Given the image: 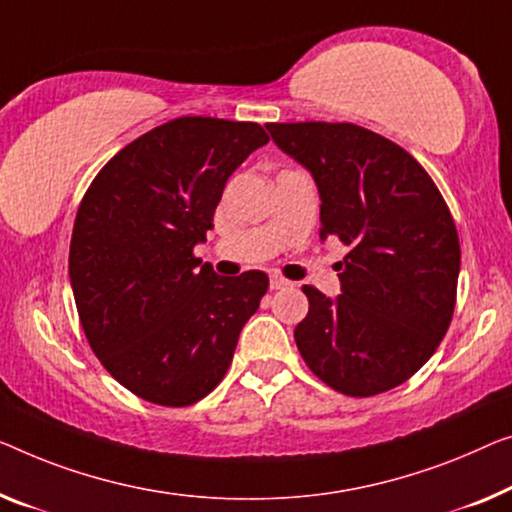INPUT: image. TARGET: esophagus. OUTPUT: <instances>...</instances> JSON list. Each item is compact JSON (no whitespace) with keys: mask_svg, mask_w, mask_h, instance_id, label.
Segmentation results:
<instances>
[{"mask_svg":"<svg viewBox=\"0 0 512 512\" xmlns=\"http://www.w3.org/2000/svg\"><path fill=\"white\" fill-rule=\"evenodd\" d=\"M289 285H292V282L285 280L282 276H271V280H269V287H271V289H285V287H289Z\"/></svg>","mask_w":512,"mask_h":512,"instance_id":"obj_1","label":"esophagus"}]
</instances>
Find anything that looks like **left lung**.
<instances>
[{"instance_id":"8db88e82","label":"left lung","mask_w":512,"mask_h":512,"mask_svg":"<svg viewBox=\"0 0 512 512\" xmlns=\"http://www.w3.org/2000/svg\"><path fill=\"white\" fill-rule=\"evenodd\" d=\"M317 183L319 239H340L335 299L305 285L294 329L315 375L352 398L391 391L421 370L451 326L460 239L439 188L398 144L354 124H266Z\"/></svg>"}]
</instances>
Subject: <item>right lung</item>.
<instances>
[{
  "label": "right lung",
  "mask_w": 512,
  "mask_h": 512,
  "mask_svg": "<svg viewBox=\"0 0 512 512\" xmlns=\"http://www.w3.org/2000/svg\"><path fill=\"white\" fill-rule=\"evenodd\" d=\"M269 135L253 121L179 117L137 137L82 197L68 276L103 368L163 407H188L230 368L269 289L264 271L225 278L193 255L236 167Z\"/></svg>",
  "instance_id": "right-lung-1"
}]
</instances>
